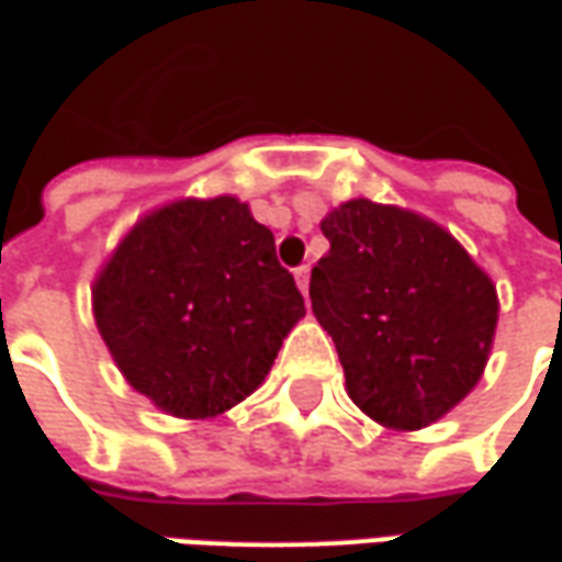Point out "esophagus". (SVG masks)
Returning a JSON list of instances; mask_svg holds the SVG:
<instances>
[{
    "label": "esophagus",
    "instance_id": "34e87169",
    "mask_svg": "<svg viewBox=\"0 0 562 562\" xmlns=\"http://www.w3.org/2000/svg\"><path fill=\"white\" fill-rule=\"evenodd\" d=\"M308 278H312V269H308V266H300V269H296V284H300L302 296H308Z\"/></svg>",
    "mask_w": 562,
    "mask_h": 562
}]
</instances>
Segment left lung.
I'll return each mask as SVG.
<instances>
[{
	"label": "left lung",
	"instance_id": "8db88e82",
	"mask_svg": "<svg viewBox=\"0 0 562 562\" xmlns=\"http://www.w3.org/2000/svg\"><path fill=\"white\" fill-rule=\"evenodd\" d=\"M312 312L336 341L353 405L381 427H429L484 375L499 300L445 226L372 199L321 221Z\"/></svg>",
	"mask_w": 562,
	"mask_h": 562
}]
</instances>
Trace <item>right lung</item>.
I'll list each match as a JSON object with an SVG mask.
<instances>
[{
	"label": "right lung",
	"instance_id": "right-lung-1",
	"mask_svg": "<svg viewBox=\"0 0 562 562\" xmlns=\"http://www.w3.org/2000/svg\"><path fill=\"white\" fill-rule=\"evenodd\" d=\"M305 314L272 229L236 196L145 214L93 281V317L130 387L205 420L260 387Z\"/></svg>",
	"mask_w": 562,
	"mask_h": 562
}]
</instances>
